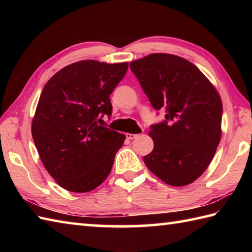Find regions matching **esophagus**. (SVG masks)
<instances>
[{
  "label": "esophagus",
  "instance_id": "34e87169",
  "mask_svg": "<svg viewBox=\"0 0 252 252\" xmlns=\"http://www.w3.org/2000/svg\"><path fill=\"white\" fill-rule=\"evenodd\" d=\"M138 136V134H132V133H126V138L127 140H134Z\"/></svg>",
  "mask_w": 252,
  "mask_h": 252
}]
</instances>
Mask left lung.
I'll return each instance as SVG.
<instances>
[{
    "mask_svg": "<svg viewBox=\"0 0 252 252\" xmlns=\"http://www.w3.org/2000/svg\"><path fill=\"white\" fill-rule=\"evenodd\" d=\"M130 68L165 120L152 126L154 149L144 157L152 172L171 186H185L205 172L221 141L222 100L209 79L183 57L155 53Z\"/></svg>",
    "mask_w": 252,
    "mask_h": 252,
    "instance_id": "8db88e82",
    "label": "left lung"
}]
</instances>
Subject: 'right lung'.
Returning a JSON list of instances; mask_svg holds the SVG:
<instances>
[{"mask_svg": "<svg viewBox=\"0 0 252 252\" xmlns=\"http://www.w3.org/2000/svg\"><path fill=\"white\" fill-rule=\"evenodd\" d=\"M127 63L80 61L61 69L40 95L31 132L41 161L63 189H95L109 175L126 135L100 126Z\"/></svg>", "mask_w": 252, "mask_h": 252, "instance_id": "add662e5", "label": "right lung"}]
</instances>
